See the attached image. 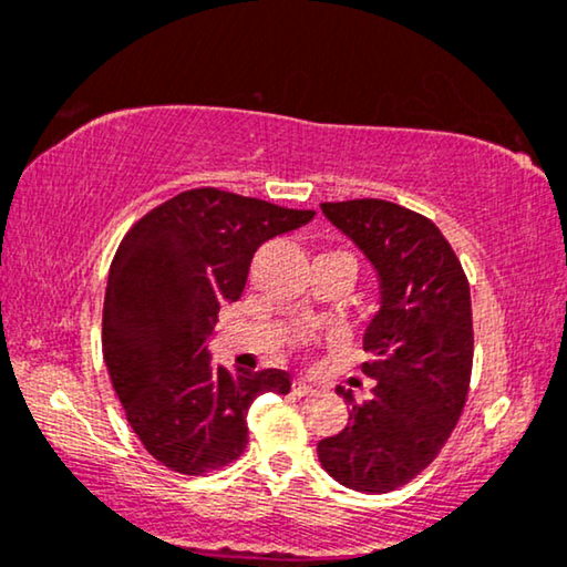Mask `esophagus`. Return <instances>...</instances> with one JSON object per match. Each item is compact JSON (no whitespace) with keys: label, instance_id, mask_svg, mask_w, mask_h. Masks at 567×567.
Segmentation results:
<instances>
[{"label":"esophagus","instance_id":"34e87169","mask_svg":"<svg viewBox=\"0 0 567 567\" xmlns=\"http://www.w3.org/2000/svg\"><path fill=\"white\" fill-rule=\"evenodd\" d=\"M292 392L298 396H310L312 392H316V386H312L310 382H306V379H298V382L292 384Z\"/></svg>","mask_w":567,"mask_h":567}]
</instances>
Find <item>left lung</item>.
<instances>
[{"label":"left lung","mask_w":567,"mask_h":567,"mask_svg":"<svg viewBox=\"0 0 567 567\" xmlns=\"http://www.w3.org/2000/svg\"><path fill=\"white\" fill-rule=\"evenodd\" d=\"M328 221L364 251L379 277V310L364 333L377 382L369 402L351 392L349 425L318 443L338 484L394 492L427 468L451 437L468 396L473 364L471 290L441 229L390 200L320 203Z\"/></svg>","instance_id":"left-lung-1"}]
</instances>
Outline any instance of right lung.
Here are the masks:
<instances>
[{
    "label": "right lung",
    "instance_id": "obj_1",
    "mask_svg": "<svg viewBox=\"0 0 567 567\" xmlns=\"http://www.w3.org/2000/svg\"><path fill=\"white\" fill-rule=\"evenodd\" d=\"M312 216L193 188L126 231L109 269L101 346L126 420L163 466L200 476L236 461L251 402L290 392L280 369L214 367L206 341L224 302L241 298L255 251Z\"/></svg>",
    "mask_w": 567,
    "mask_h": 567
}]
</instances>
